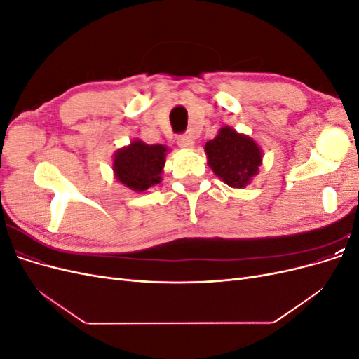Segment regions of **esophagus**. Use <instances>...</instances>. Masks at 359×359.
I'll return each mask as SVG.
<instances>
[{
  "label": "esophagus",
  "mask_w": 359,
  "mask_h": 359,
  "mask_svg": "<svg viewBox=\"0 0 359 359\" xmlns=\"http://www.w3.org/2000/svg\"><path fill=\"white\" fill-rule=\"evenodd\" d=\"M177 142H178V145H180L181 148H193V147H194V139H193V136H191V135H187V133L180 135L178 139H177Z\"/></svg>",
  "instance_id": "1"
}]
</instances>
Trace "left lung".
<instances>
[{
  "instance_id": "8db88e82",
  "label": "left lung",
  "mask_w": 359,
  "mask_h": 359,
  "mask_svg": "<svg viewBox=\"0 0 359 359\" xmlns=\"http://www.w3.org/2000/svg\"><path fill=\"white\" fill-rule=\"evenodd\" d=\"M205 151L210 168L231 187H245L262 163V153L255 140L231 127H223L206 142Z\"/></svg>"
}]
</instances>
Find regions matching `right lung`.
<instances>
[{"label":"right lung","mask_w":359,"mask_h":359,"mask_svg":"<svg viewBox=\"0 0 359 359\" xmlns=\"http://www.w3.org/2000/svg\"><path fill=\"white\" fill-rule=\"evenodd\" d=\"M168 148L147 145L135 140L127 148L119 149L114 160V172L119 182L135 191H145L161 180Z\"/></svg>","instance_id":"right-lung-1"}]
</instances>
